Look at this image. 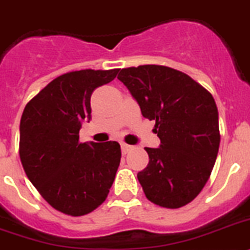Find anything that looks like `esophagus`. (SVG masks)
I'll return each instance as SVG.
<instances>
[{"label":"esophagus","mask_w":250,"mask_h":250,"mask_svg":"<svg viewBox=\"0 0 250 250\" xmlns=\"http://www.w3.org/2000/svg\"><path fill=\"white\" fill-rule=\"evenodd\" d=\"M121 146H122V152H123V154H127V152H129V151L132 150V146H129V145L127 144H122Z\"/></svg>","instance_id":"1"}]
</instances>
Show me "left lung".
Returning a JSON list of instances; mask_svg holds the SVG:
<instances>
[{"mask_svg": "<svg viewBox=\"0 0 250 250\" xmlns=\"http://www.w3.org/2000/svg\"><path fill=\"white\" fill-rule=\"evenodd\" d=\"M118 80L155 121L159 148L137 174L147 200L165 208L192 202L207 183L220 146L219 113L209 91L187 73L161 64L122 68Z\"/></svg>", "mask_w": 250, "mask_h": 250, "instance_id": "obj_1", "label": "left lung"}]
</instances>
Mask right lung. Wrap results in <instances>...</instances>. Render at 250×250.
Wrapping results in <instances>:
<instances>
[{
    "instance_id": "add662e5",
    "label": "right lung",
    "mask_w": 250,
    "mask_h": 250,
    "mask_svg": "<svg viewBox=\"0 0 250 250\" xmlns=\"http://www.w3.org/2000/svg\"><path fill=\"white\" fill-rule=\"evenodd\" d=\"M119 68L71 71L56 77L26 104L19 154L29 180L54 209L93 212L108 197L121 163L118 142L83 144L81 125L91 118L90 98Z\"/></svg>"
}]
</instances>
